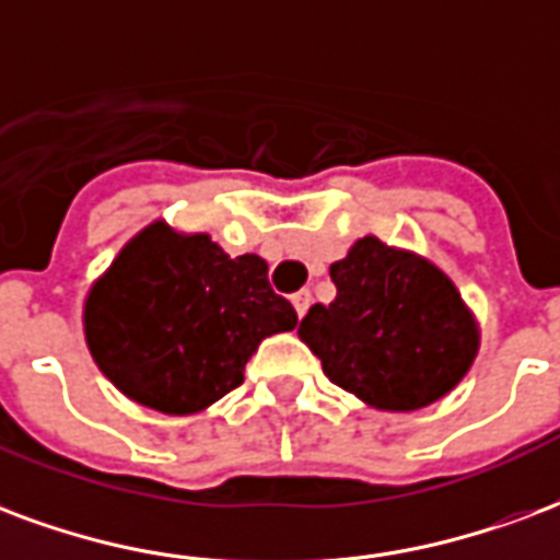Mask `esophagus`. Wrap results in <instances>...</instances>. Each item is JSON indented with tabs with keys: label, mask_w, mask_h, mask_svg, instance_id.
I'll return each instance as SVG.
<instances>
[{
	"label": "esophagus",
	"mask_w": 560,
	"mask_h": 560,
	"mask_svg": "<svg viewBox=\"0 0 560 560\" xmlns=\"http://www.w3.org/2000/svg\"><path fill=\"white\" fill-rule=\"evenodd\" d=\"M293 308H296V317H305V312H308V305H312V291H296L291 296Z\"/></svg>",
	"instance_id": "obj_1"
}]
</instances>
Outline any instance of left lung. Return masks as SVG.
Instances as JSON below:
<instances>
[{"instance_id":"obj_1","label":"left lung","mask_w":560,"mask_h":560,"mask_svg":"<svg viewBox=\"0 0 560 560\" xmlns=\"http://www.w3.org/2000/svg\"><path fill=\"white\" fill-rule=\"evenodd\" d=\"M329 276L335 300L312 305L300 323L329 383L376 409L409 412L439 400L469 371L478 329L433 264L362 237Z\"/></svg>"}]
</instances>
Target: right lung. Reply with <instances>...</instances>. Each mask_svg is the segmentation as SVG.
I'll return each mask as SVG.
<instances>
[{"mask_svg":"<svg viewBox=\"0 0 560 560\" xmlns=\"http://www.w3.org/2000/svg\"><path fill=\"white\" fill-rule=\"evenodd\" d=\"M293 326L267 260L228 258L207 234L177 237L165 225L132 240L85 302V338L103 374L168 416L234 392L258 343Z\"/></svg>","mask_w":560,"mask_h":560,"instance_id":"1","label":"right lung"}]
</instances>
